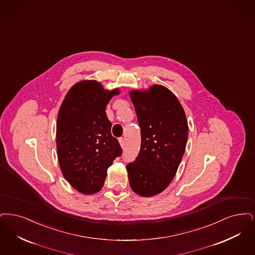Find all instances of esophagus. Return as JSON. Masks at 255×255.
Wrapping results in <instances>:
<instances>
[{"label":"esophagus","instance_id":"esophagus-1","mask_svg":"<svg viewBox=\"0 0 255 255\" xmlns=\"http://www.w3.org/2000/svg\"><path fill=\"white\" fill-rule=\"evenodd\" d=\"M119 143H120L121 146L124 148L125 145H126V140H125V138H120V139H119Z\"/></svg>","mask_w":255,"mask_h":255}]
</instances>
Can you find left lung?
Instances as JSON below:
<instances>
[{"instance_id": "8db88e82", "label": "left lung", "mask_w": 255, "mask_h": 255, "mask_svg": "<svg viewBox=\"0 0 255 255\" xmlns=\"http://www.w3.org/2000/svg\"><path fill=\"white\" fill-rule=\"evenodd\" d=\"M129 97L141 128L136 160L127 166L130 188L140 196L164 191L173 180L188 141L186 113L172 91L161 85L132 89Z\"/></svg>"}]
</instances>
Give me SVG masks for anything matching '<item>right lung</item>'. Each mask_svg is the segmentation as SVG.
<instances>
[{
    "label": "right lung",
    "mask_w": 255,
    "mask_h": 255,
    "mask_svg": "<svg viewBox=\"0 0 255 255\" xmlns=\"http://www.w3.org/2000/svg\"><path fill=\"white\" fill-rule=\"evenodd\" d=\"M120 89H105L95 80H83L67 91L58 112L56 145L65 179L83 194L101 190L108 168L122 154L111 135L106 109Z\"/></svg>",
    "instance_id": "right-lung-1"
}]
</instances>
